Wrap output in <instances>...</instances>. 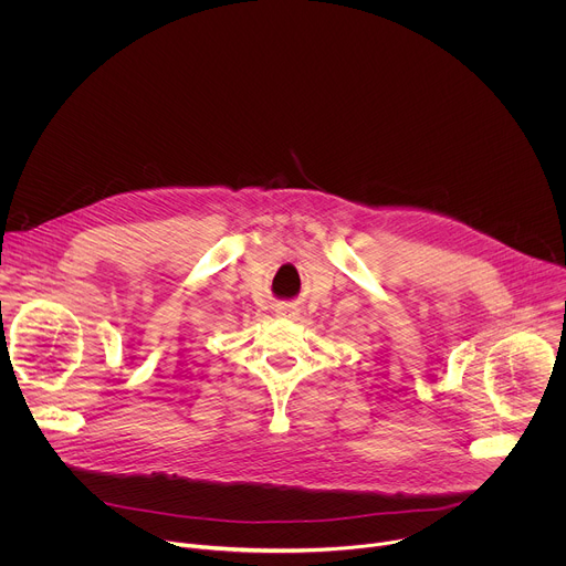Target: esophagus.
I'll list each match as a JSON object with an SVG mask.
<instances>
[{
    "instance_id": "34e87169",
    "label": "esophagus",
    "mask_w": 566,
    "mask_h": 566,
    "mask_svg": "<svg viewBox=\"0 0 566 566\" xmlns=\"http://www.w3.org/2000/svg\"><path fill=\"white\" fill-rule=\"evenodd\" d=\"M275 313H277V317H282V319H297V315H300V313H297V308L286 306V304H284V306H277V311H275Z\"/></svg>"
}]
</instances>
